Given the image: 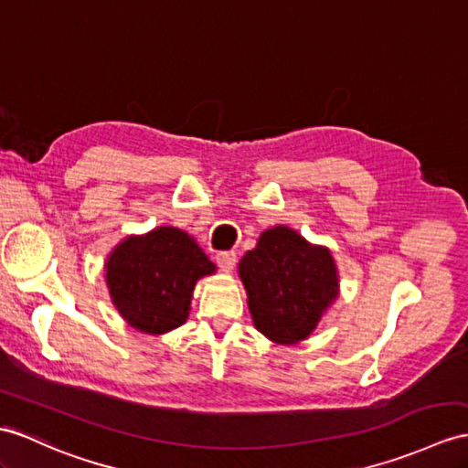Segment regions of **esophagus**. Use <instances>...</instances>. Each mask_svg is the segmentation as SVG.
<instances>
[{
  "instance_id": "esophagus-1",
  "label": "esophagus",
  "mask_w": 468,
  "mask_h": 468,
  "mask_svg": "<svg viewBox=\"0 0 468 468\" xmlns=\"http://www.w3.org/2000/svg\"><path fill=\"white\" fill-rule=\"evenodd\" d=\"M216 264L224 271V273H230L236 266V254L234 252H220L216 256Z\"/></svg>"
}]
</instances>
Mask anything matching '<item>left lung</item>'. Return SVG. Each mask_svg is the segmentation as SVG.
<instances>
[{
    "label": "left lung",
    "instance_id": "8db88e82",
    "mask_svg": "<svg viewBox=\"0 0 468 468\" xmlns=\"http://www.w3.org/2000/svg\"><path fill=\"white\" fill-rule=\"evenodd\" d=\"M248 310L260 334L278 346L307 339L339 295L332 250L290 226H271L238 264Z\"/></svg>",
    "mask_w": 468,
    "mask_h": 468
}]
</instances>
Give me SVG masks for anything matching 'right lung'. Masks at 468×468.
Instances as JSON below:
<instances>
[{"mask_svg":"<svg viewBox=\"0 0 468 468\" xmlns=\"http://www.w3.org/2000/svg\"><path fill=\"white\" fill-rule=\"evenodd\" d=\"M214 271L195 238L175 226L122 238L105 261L112 305L131 327L148 335L185 324L197 282Z\"/></svg>","mask_w":468,"mask_h":468,"instance_id":"obj_1","label":"right lung"}]
</instances>
